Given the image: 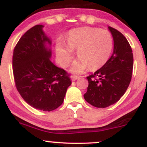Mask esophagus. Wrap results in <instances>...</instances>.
Segmentation results:
<instances>
[{
  "instance_id": "1",
  "label": "esophagus",
  "mask_w": 147,
  "mask_h": 147,
  "mask_svg": "<svg viewBox=\"0 0 147 147\" xmlns=\"http://www.w3.org/2000/svg\"><path fill=\"white\" fill-rule=\"evenodd\" d=\"M80 78V77L77 76V75H72V76H71V80H72V81H75L78 79H79Z\"/></svg>"
}]
</instances>
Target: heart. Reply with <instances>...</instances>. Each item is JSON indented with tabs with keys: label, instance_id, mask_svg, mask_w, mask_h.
<instances>
[{
	"label": "heart",
	"instance_id": "1",
	"mask_svg": "<svg viewBox=\"0 0 147 147\" xmlns=\"http://www.w3.org/2000/svg\"><path fill=\"white\" fill-rule=\"evenodd\" d=\"M67 45L59 44L57 54L60 63L66 66L78 50L79 58L72 63L70 71L82 73L90 67L97 69L103 66L110 57L114 47L113 37L107 30L97 28L81 27L71 30L67 37Z\"/></svg>",
	"mask_w": 147,
	"mask_h": 147
}]
</instances>
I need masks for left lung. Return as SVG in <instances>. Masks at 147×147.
Returning <instances> with one entry per match:
<instances>
[{
  "label": "left lung",
  "mask_w": 147,
  "mask_h": 147,
  "mask_svg": "<svg viewBox=\"0 0 147 147\" xmlns=\"http://www.w3.org/2000/svg\"><path fill=\"white\" fill-rule=\"evenodd\" d=\"M114 40L113 54L100 69L87 77L84 98L95 107L114 105L124 95L131 82L133 53L127 38L117 30L108 27Z\"/></svg>",
  "instance_id": "8db88e82"
}]
</instances>
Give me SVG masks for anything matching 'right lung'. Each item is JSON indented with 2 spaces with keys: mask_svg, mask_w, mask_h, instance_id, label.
I'll use <instances>...</instances> for the list:
<instances>
[{
  "mask_svg": "<svg viewBox=\"0 0 147 147\" xmlns=\"http://www.w3.org/2000/svg\"><path fill=\"white\" fill-rule=\"evenodd\" d=\"M37 25L20 38L13 51L16 88L30 106L50 112L64 101L72 82L69 75L52 63V40Z\"/></svg>",
  "mask_w": 147,
  "mask_h": 147,
  "instance_id": "1",
  "label": "right lung"
}]
</instances>
